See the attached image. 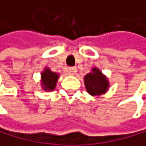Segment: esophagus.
<instances>
[{"label":"esophagus","mask_w":146,"mask_h":146,"mask_svg":"<svg viewBox=\"0 0 146 146\" xmlns=\"http://www.w3.org/2000/svg\"><path fill=\"white\" fill-rule=\"evenodd\" d=\"M77 72V68L76 67H74V66H71V67H69L68 68V74H74L75 72Z\"/></svg>","instance_id":"1"}]
</instances>
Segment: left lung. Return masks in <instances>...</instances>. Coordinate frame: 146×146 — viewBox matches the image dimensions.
<instances>
[{
  "mask_svg": "<svg viewBox=\"0 0 146 146\" xmlns=\"http://www.w3.org/2000/svg\"><path fill=\"white\" fill-rule=\"evenodd\" d=\"M84 83L87 91L92 96L105 93L108 88L106 78L98 68H93L92 72L85 76Z\"/></svg>",
  "mask_w": 146,
  "mask_h": 146,
  "instance_id": "left-lung-1",
  "label": "left lung"
}]
</instances>
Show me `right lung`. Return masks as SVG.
Instances as JSON below:
<instances>
[{"instance_id": "1", "label": "right lung", "mask_w": 146, "mask_h": 146, "mask_svg": "<svg viewBox=\"0 0 146 146\" xmlns=\"http://www.w3.org/2000/svg\"><path fill=\"white\" fill-rule=\"evenodd\" d=\"M41 78H42V85L44 90H53L55 89L57 79H58V75L56 72H53L49 69L46 68L45 71L41 74Z\"/></svg>"}]
</instances>
